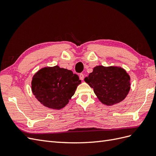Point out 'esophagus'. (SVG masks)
<instances>
[{"mask_svg":"<svg viewBox=\"0 0 156 156\" xmlns=\"http://www.w3.org/2000/svg\"><path fill=\"white\" fill-rule=\"evenodd\" d=\"M79 78H80V79L81 80V81H83V80L84 79V75L83 74V73H81L79 75Z\"/></svg>","mask_w":156,"mask_h":156,"instance_id":"esophagus-1","label":"esophagus"}]
</instances>
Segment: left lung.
<instances>
[{
	"label": "left lung",
	"mask_w": 156,
	"mask_h": 156,
	"mask_svg": "<svg viewBox=\"0 0 156 156\" xmlns=\"http://www.w3.org/2000/svg\"><path fill=\"white\" fill-rule=\"evenodd\" d=\"M130 77L121 67L97 66L84 78L103 104L111 106L123 101L130 90Z\"/></svg>",
	"instance_id": "1"
}]
</instances>
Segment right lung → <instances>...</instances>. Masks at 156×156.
<instances>
[{
	"label": "right lung",
	"mask_w": 156,
	"mask_h": 156,
	"mask_svg": "<svg viewBox=\"0 0 156 156\" xmlns=\"http://www.w3.org/2000/svg\"><path fill=\"white\" fill-rule=\"evenodd\" d=\"M79 76L72 71L58 66L40 69L32 77L31 88L41 104L60 110L66 105L81 84Z\"/></svg>",
	"instance_id": "1"
}]
</instances>
